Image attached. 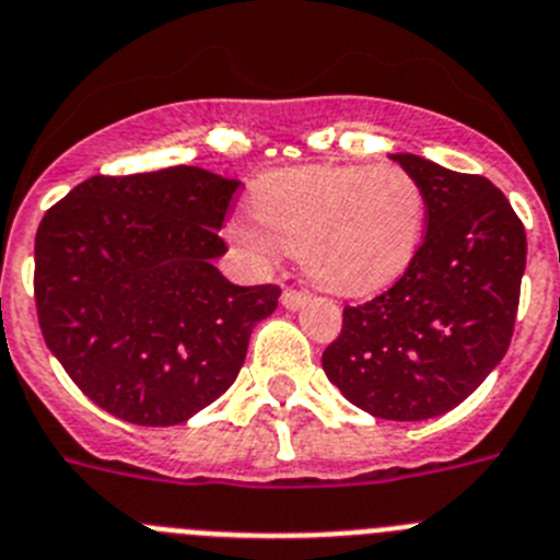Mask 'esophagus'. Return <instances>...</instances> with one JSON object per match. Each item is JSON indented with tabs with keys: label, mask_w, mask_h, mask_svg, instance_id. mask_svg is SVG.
Instances as JSON below:
<instances>
[{
	"label": "esophagus",
	"mask_w": 560,
	"mask_h": 560,
	"mask_svg": "<svg viewBox=\"0 0 560 560\" xmlns=\"http://www.w3.org/2000/svg\"><path fill=\"white\" fill-rule=\"evenodd\" d=\"M306 301H310V292L304 290H292V287H287V290L281 292V304H284L287 310H301Z\"/></svg>",
	"instance_id": "esophagus-1"
}]
</instances>
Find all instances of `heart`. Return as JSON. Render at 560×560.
I'll return each mask as SVG.
<instances>
[{
	"label": "heart",
	"mask_w": 560,
	"mask_h": 560,
	"mask_svg": "<svg viewBox=\"0 0 560 560\" xmlns=\"http://www.w3.org/2000/svg\"><path fill=\"white\" fill-rule=\"evenodd\" d=\"M250 211L259 229L231 223V236L250 254L270 256L279 245L301 256L317 287L371 295L410 268L427 198L399 164H306L261 175Z\"/></svg>",
	"instance_id": "obj_1"
}]
</instances>
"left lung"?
I'll list each match as a JSON object with an SVG mask.
<instances>
[{"label":"left lung","mask_w":560,"mask_h":560,"mask_svg":"<svg viewBox=\"0 0 560 560\" xmlns=\"http://www.w3.org/2000/svg\"><path fill=\"white\" fill-rule=\"evenodd\" d=\"M393 161L427 198V234L410 268L376 299L342 310L324 371L351 405L387 421H424L468 399L513 337L527 236L482 175L412 153Z\"/></svg>","instance_id":"8db88e82"}]
</instances>
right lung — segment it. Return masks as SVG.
I'll use <instances>...</instances> for the list:
<instances>
[{"label":"right lung","instance_id":"1","mask_svg":"<svg viewBox=\"0 0 560 560\" xmlns=\"http://www.w3.org/2000/svg\"><path fill=\"white\" fill-rule=\"evenodd\" d=\"M240 180L200 167L94 175L35 234V310L47 349L97 407L173 427L220 399L276 284L214 268Z\"/></svg>","mask_w":560,"mask_h":560}]
</instances>
